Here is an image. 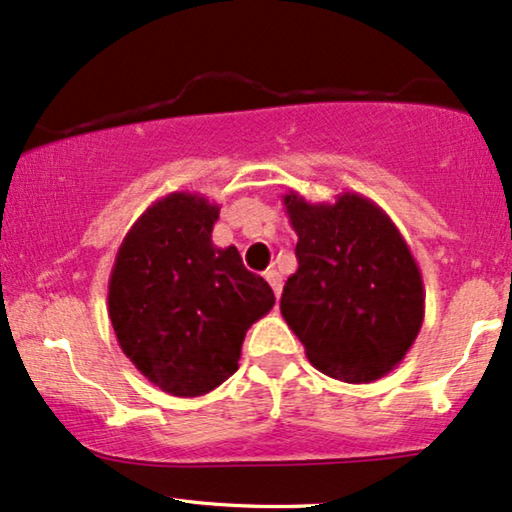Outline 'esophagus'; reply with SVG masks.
<instances>
[{
  "instance_id": "34e87169",
  "label": "esophagus",
  "mask_w": 512,
  "mask_h": 512,
  "mask_svg": "<svg viewBox=\"0 0 512 512\" xmlns=\"http://www.w3.org/2000/svg\"><path fill=\"white\" fill-rule=\"evenodd\" d=\"M264 278H267L271 288H274V295L281 297V274H278L276 269H269V271H264Z\"/></svg>"
}]
</instances>
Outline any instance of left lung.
<instances>
[{
    "mask_svg": "<svg viewBox=\"0 0 512 512\" xmlns=\"http://www.w3.org/2000/svg\"><path fill=\"white\" fill-rule=\"evenodd\" d=\"M299 267L285 281L281 313L327 377L370 384L412 349L424 323L419 264L377 203L342 192L332 203L283 196Z\"/></svg>",
    "mask_w": 512,
    "mask_h": 512,
    "instance_id": "8db88e82",
    "label": "left lung"
}]
</instances>
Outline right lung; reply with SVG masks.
Here are the masks:
<instances>
[{"label":"right lung","instance_id":"obj_1","mask_svg":"<svg viewBox=\"0 0 512 512\" xmlns=\"http://www.w3.org/2000/svg\"><path fill=\"white\" fill-rule=\"evenodd\" d=\"M220 206L173 192L154 201L119 245L107 311L121 351L175 398L215 391L238 370L245 332L274 309V290L213 245Z\"/></svg>","mask_w":512,"mask_h":512}]
</instances>
